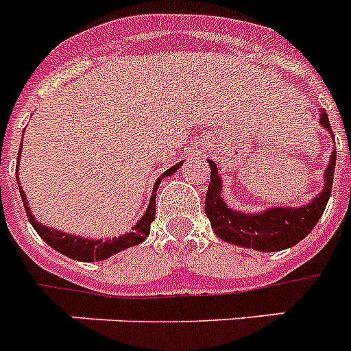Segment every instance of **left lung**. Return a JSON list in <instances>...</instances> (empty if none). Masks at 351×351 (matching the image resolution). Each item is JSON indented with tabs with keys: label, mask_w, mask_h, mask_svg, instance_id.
Instances as JSON below:
<instances>
[{
	"label": "left lung",
	"mask_w": 351,
	"mask_h": 351,
	"mask_svg": "<svg viewBox=\"0 0 351 351\" xmlns=\"http://www.w3.org/2000/svg\"><path fill=\"white\" fill-rule=\"evenodd\" d=\"M319 124L332 133L326 110H321ZM335 158H337V153L332 151L328 167L324 169L323 189L310 204L301 205V207H289V205L279 207L278 205V207H269L258 213H243L225 204L221 196L223 184L218 173V166L209 160L210 184L205 195V215L209 218L215 234L227 243L238 245L243 249H254L259 252H278V250L294 247L312 232L319 218L323 216L330 193H332Z\"/></svg>",
	"instance_id": "8db88e82"
}]
</instances>
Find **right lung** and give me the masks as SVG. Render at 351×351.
<instances>
[{"instance_id": "add662e5", "label": "right lung", "mask_w": 351, "mask_h": 351, "mask_svg": "<svg viewBox=\"0 0 351 351\" xmlns=\"http://www.w3.org/2000/svg\"><path fill=\"white\" fill-rule=\"evenodd\" d=\"M184 162H178L173 167H169L167 171H164L160 175V178H156L155 185H153V193H151L149 205H147L146 213L142 215V218L133 225V229L130 232H124L119 238H108V240H97V238H82V236L68 234V232H62V230L52 229L48 225H43L36 220V216L32 215L30 210V205H28L27 196H25V191L21 189V184H19V193H21L23 205H25V210H27L28 221L32 223V227L36 229V232L41 236L43 240L47 241L53 250L61 252V254L68 256V258L77 259V261H102V259L111 258L117 252H121L124 249H130V247H135V245L142 243L146 240L147 234H149L151 221L155 220V198H156V189L160 185L162 178L171 176L176 169H180Z\"/></svg>"}]
</instances>
